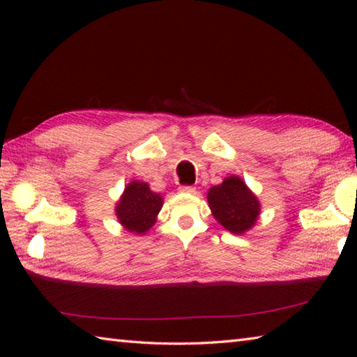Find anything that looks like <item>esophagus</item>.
<instances>
[{
    "mask_svg": "<svg viewBox=\"0 0 357 357\" xmlns=\"http://www.w3.org/2000/svg\"><path fill=\"white\" fill-rule=\"evenodd\" d=\"M179 190L183 192V193H195V187H192V185H181Z\"/></svg>",
    "mask_w": 357,
    "mask_h": 357,
    "instance_id": "esophagus-1",
    "label": "esophagus"
}]
</instances>
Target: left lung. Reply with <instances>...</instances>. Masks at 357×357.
Wrapping results in <instances>:
<instances>
[{"mask_svg":"<svg viewBox=\"0 0 357 357\" xmlns=\"http://www.w3.org/2000/svg\"><path fill=\"white\" fill-rule=\"evenodd\" d=\"M208 203L214 219L234 234H244L255 227L261 211L255 193L234 174L223 179L219 185L211 187Z\"/></svg>","mask_w":357,"mask_h":357,"instance_id":"1","label":"left lung"}]
</instances>
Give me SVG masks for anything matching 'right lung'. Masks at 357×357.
<instances>
[{
    "mask_svg": "<svg viewBox=\"0 0 357 357\" xmlns=\"http://www.w3.org/2000/svg\"><path fill=\"white\" fill-rule=\"evenodd\" d=\"M164 206L160 193L153 192L148 183L130 181L116 202L114 213L124 229L134 234H144L157 222V214Z\"/></svg>",
    "mask_w": 357,
    "mask_h": 357,
    "instance_id": "1",
    "label": "right lung"
}]
</instances>
